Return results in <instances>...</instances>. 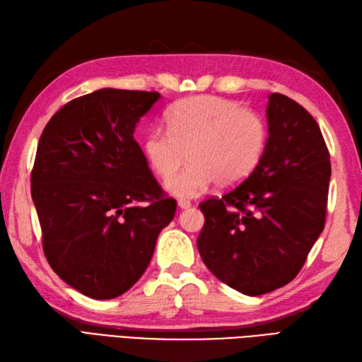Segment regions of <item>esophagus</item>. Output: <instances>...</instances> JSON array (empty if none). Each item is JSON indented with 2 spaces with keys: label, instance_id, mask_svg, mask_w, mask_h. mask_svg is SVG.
Masks as SVG:
<instances>
[{
  "label": "esophagus",
  "instance_id": "1",
  "mask_svg": "<svg viewBox=\"0 0 362 362\" xmlns=\"http://www.w3.org/2000/svg\"><path fill=\"white\" fill-rule=\"evenodd\" d=\"M177 206L180 209H188L191 206V202H188V200H179L177 202Z\"/></svg>",
  "mask_w": 362,
  "mask_h": 362
}]
</instances>
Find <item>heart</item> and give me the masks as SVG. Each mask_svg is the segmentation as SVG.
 <instances>
[{"instance_id": "heart-1", "label": "heart", "mask_w": 362, "mask_h": 362, "mask_svg": "<svg viewBox=\"0 0 362 362\" xmlns=\"http://www.w3.org/2000/svg\"><path fill=\"white\" fill-rule=\"evenodd\" d=\"M165 122L168 132L151 128L142 150L160 177H170L189 154L187 168L165 183L166 191L180 199L197 197L214 182L230 188L246 180L260 163L269 136L257 111L211 95L175 102Z\"/></svg>"}]
</instances>
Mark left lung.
Returning a JSON list of instances; mask_svg holds the SVG:
<instances>
[{
	"instance_id": "8db88e82",
	"label": "left lung",
	"mask_w": 362,
	"mask_h": 362,
	"mask_svg": "<svg viewBox=\"0 0 362 362\" xmlns=\"http://www.w3.org/2000/svg\"><path fill=\"white\" fill-rule=\"evenodd\" d=\"M267 145L249 177L200 203L203 263L233 289L263 295L292 281L324 229L330 156L308 110L280 93L266 107Z\"/></svg>"
}]
</instances>
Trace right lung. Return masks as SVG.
Returning a JSON list of instances; mask_svg holds the SVG:
<instances>
[{"label": "right lung", "instance_id": "add662e5", "mask_svg": "<svg viewBox=\"0 0 362 362\" xmlns=\"http://www.w3.org/2000/svg\"><path fill=\"white\" fill-rule=\"evenodd\" d=\"M159 99L157 91L100 88L57 111L40 137L30 183L44 254L90 298L125 293L175 214L134 141Z\"/></svg>", "mask_w": 362, "mask_h": 362}]
</instances>
